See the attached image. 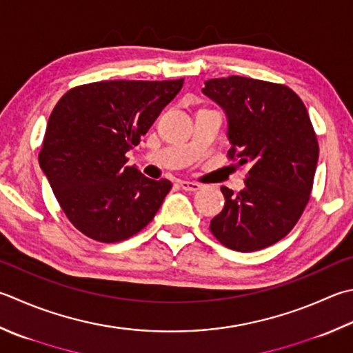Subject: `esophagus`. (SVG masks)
I'll use <instances>...</instances> for the list:
<instances>
[{
  "label": "esophagus",
  "instance_id": "1",
  "mask_svg": "<svg viewBox=\"0 0 353 353\" xmlns=\"http://www.w3.org/2000/svg\"><path fill=\"white\" fill-rule=\"evenodd\" d=\"M178 184L183 190H188V192H196L201 189V184L194 183V181H179Z\"/></svg>",
  "mask_w": 353,
  "mask_h": 353
}]
</instances>
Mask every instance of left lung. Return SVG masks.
Here are the masks:
<instances>
[{
	"instance_id": "obj_1",
	"label": "left lung",
	"mask_w": 353,
	"mask_h": 353,
	"mask_svg": "<svg viewBox=\"0 0 353 353\" xmlns=\"http://www.w3.org/2000/svg\"><path fill=\"white\" fill-rule=\"evenodd\" d=\"M203 94L228 117V157L249 165L243 190L221 188L225 204L210 232L236 252L268 248L294 229L310 198L318 141L307 109L288 85L238 75L209 79Z\"/></svg>"
}]
</instances>
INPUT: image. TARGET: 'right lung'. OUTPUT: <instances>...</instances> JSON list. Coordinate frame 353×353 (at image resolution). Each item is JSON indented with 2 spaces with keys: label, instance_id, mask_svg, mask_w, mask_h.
I'll use <instances>...</instances> for the list:
<instances>
[{
  "label": "right lung",
  "instance_id": "add662e5",
  "mask_svg": "<svg viewBox=\"0 0 353 353\" xmlns=\"http://www.w3.org/2000/svg\"><path fill=\"white\" fill-rule=\"evenodd\" d=\"M172 81H98L70 89L53 108L39 168L65 216L95 241L118 243L144 229L172 189L125 154L183 88Z\"/></svg>",
  "mask_w": 353,
  "mask_h": 353
}]
</instances>
